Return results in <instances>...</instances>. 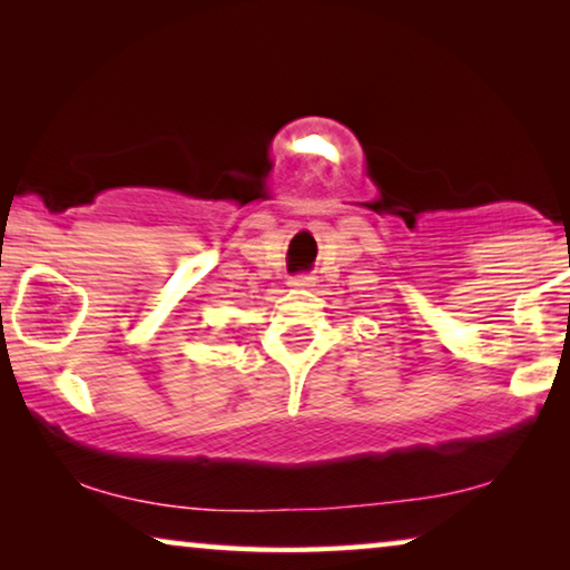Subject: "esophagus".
<instances>
[{
	"label": "esophagus",
	"mask_w": 570,
	"mask_h": 570,
	"mask_svg": "<svg viewBox=\"0 0 570 570\" xmlns=\"http://www.w3.org/2000/svg\"><path fill=\"white\" fill-rule=\"evenodd\" d=\"M288 284L296 286V288H307V286L315 284V276H312V274H296V276H292V282H288Z\"/></svg>",
	"instance_id": "1"
}]
</instances>
